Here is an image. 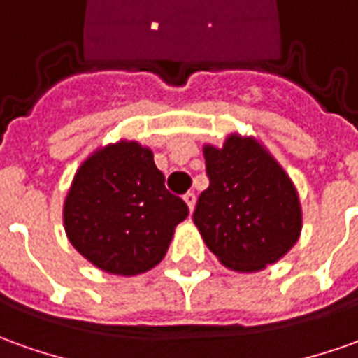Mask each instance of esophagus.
Returning <instances> with one entry per match:
<instances>
[{"label":"esophagus","mask_w":358,"mask_h":358,"mask_svg":"<svg viewBox=\"0 0 358 358\" xmlns=\"http://www.w3.org/2000/svg\"><path fill=\"white\" fill-rule=\"evenodd\" d=\"M184 201L188 203L189 211H194V208H196V194H194V192H188V194L184 196Z\"/></svg>","instance_id":"1"}]
</instances>
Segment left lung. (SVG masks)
Instances as JSON below:
<instances>
[{
    "mask_svg": "<svg viewBox=\"0 0 358 358\" xmlns=\"http://www.w3.org/2000/svg\"><path fill=\"white\" fill-rule=\"evenodd\" d=\"M210 186L199 194L194 223L223 266L255 272L282 259L301 231V208L290 176L252 137L229 135L206 145Z\"/></svg>",
    "mask_w": 358,
    "mask_h": 358,
    "instance_id": "obj_1",
    "label": "left lung"
}]
</instances>
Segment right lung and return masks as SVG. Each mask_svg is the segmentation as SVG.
<instances>
[{
  "instance_id": "obj_1",
  "label": "right lung",
  "mask_w": 358,
  "mask_h": 358,
  "mask_svg": "<svg viewBox=\"0 0 358 358\" xmlns=\"http://www.w3.org/2000/svg\"><path fill=\"white\" fill-rule=\"evenodd\" d=\"M184 199L170 194L152 150L119 141L82 162L64 201V229L74 249L99 271L135 276L159 264Z\"/></svg>"
}]
</instances>
